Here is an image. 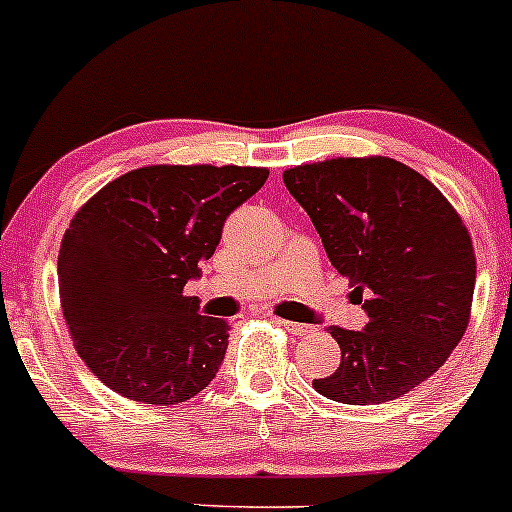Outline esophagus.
Instances as JSON below:
<instances>
[{
	"mask_svg": "<svg viewBox=\"0 0 512 512\" xmlns=\"http://www.w3.org/2000/svg\"><path fill=\"white\" fill-rule=\"evenodd\" d=\"M272 322H277V325H282V327H285L287 332H292V335H307V332L315 330V327H312V325H305V322L282 320V317H272Z\"/></svg>",
	"mask_w": 512,
	"mask_h": 512,
	"instance_id": "1",
	"label": "esophagus"
}]
</instances>
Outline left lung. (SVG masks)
Returning a JSON list of instances; mask_svg holds the SVG:
<instances>
[{
    "label": "left lung",
    "mask_w": 512,
    "mask_h": 512,
    "mask_svg": "<svg viewBox=\"0 0 512 512\" xmlns=\"http://www.w3.org/2000/svg\"><path fill=\"white\" fill-rule=\"evenodd\" d=\"M332 267L365 294L362 330L330 327L340 367L312 380L325 398L380 405L428 380L465 335L473 240L443 192L390 157H337L282 172Z\"/></svg>",
    "instance_id": "1"
}]
</instances>
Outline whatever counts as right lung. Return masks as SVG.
<instances>
[{"label": "right lung", "instance_id": "add662e5", "mask_svg": "<svg viewBox=\"0 0 512 512\" xmlns=\"http://www.w3.org/2000/svg\"><path fill=\"white\" fill-rule=\"evenodd\" d=\"M265 167L152 165L104 185L69 222L57 275L79 357L122 398L177 405L215 380L227 320L200 315L185 285Z\"/></svg>", "mask_w": 512, "mask_h": 512}]
</instances>
